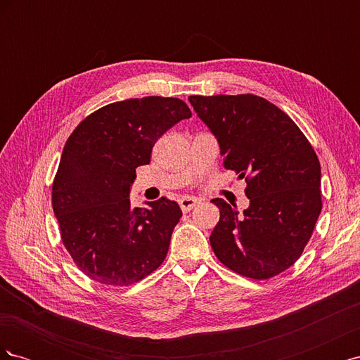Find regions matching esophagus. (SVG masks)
Masks as SVG:
<instances>
[{
    "mask_svg": "<svg viewBox=\"0 0 360 360\" xmlns=\"http://www.w3.org/2000/svg\"><path fill=\"white\" fill-rule=\"evenodd\" d=\"M200 202V200L198 198H193V197H184V198H181L180 201H179V204H180V209L184 212V213H188V212H191L195 205H197Z\"/></svg>",
    "mask_w": 360,
    "mask_h": 360,
    "instance_id": "esophagus-1",
    "label": "esophagus"
}]
</instances>
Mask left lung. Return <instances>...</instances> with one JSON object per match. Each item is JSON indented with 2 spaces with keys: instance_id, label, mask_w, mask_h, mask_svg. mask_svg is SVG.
I'll list each match as a JSON object with an SVG mask.
<instances>
[{
  "instance_id": "1",
  "label": "left lung",
  "mask_w": 360,
  "mask_h": 360,
  "mask_svg": "<svg viewBox=\"0 0 360 360\" xmlns=\"http://www.w3.org/2000/svg\"><path fill=\"white\" fill-rule=\"evenodd\" d=\"M219 143L224 167L246 180L249 207L221 198L210 245L236 274L269 279L302 255L321 212V168L297 124L255 94L189 96Z\"/></svg>"
}]
</instances>
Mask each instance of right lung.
Returning a JSON list of instances; mask_svg holds the SVG:
<instances>
[{"instance_id": "right-lung-1", "label": "right lung", "mask_w": 360, "mask_h": 360, "mask_svg": "<svg viewBox=\"0 0 360 360\" xmlns=\"http://www.w3.org/2000/svg\"><path fill=\"white\" fill-rule=\"evenodd\" d=\"M191 117L183 101L148 96L101 108L69 136L52 184V209L63 245L90 279L126 287L163 263L180 207L165 197L147 209L132 207L129 193L156 141Z\"/></svg>"}]
</instances>
